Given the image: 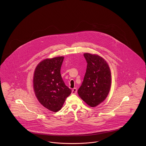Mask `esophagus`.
Returning <instances> with one entry per match:
<instances>
[{
	"mask_svg": "<svg viewBox=\"0 0 146 146\" xmlns=\"http://www.w3.org/2000/svg\"><path fill=\"white\" fill-rule=\"evenodd\" d=\"M76 92H77V89H76V88H74V89H73L72 90V94H76Z\"/></svg>",
	"mask_w": 146,
	"mask_h": 146,
	"instance_id": "1",
	"label": "esophagus"
}]
</instances>
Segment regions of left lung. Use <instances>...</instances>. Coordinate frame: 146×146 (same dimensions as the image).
<instances>
[{"label": "left lung", "mask_w": 146, "mask_h": 146, "mask_svg": "<svg viewBox=\"0 0 146 146\" xmlns=\"http://www.w3.org/2000/svg\"><path fill=\"white\" fill-rule=\"evenodd\" d=\"M88 63L83 82L78 93L84 101L91 107L101 104L111 89V72L108 64L100 56L85 53Z\"/></svg>", "instance_id": "obj_1"}]
</instances>
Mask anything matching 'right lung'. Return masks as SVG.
<instances>
[{
  "label": "right lung",
  "mask_w": 146,
  "mask_h": 146,
  "mask_svg": "<svg viewBox=\"0 0 146 146\" xmlns=\"http://www.w3.org/2000/svg\"><path fill=\"white\" fill-rule=\"evenodd\" d=\"M63 56L46 58L36 67L33 89L39 102L54 112L60 111L72 91L64 83L60 70Z\"/></svg>",
  "instance_id": "right-lung-1"
}]
</instances>
